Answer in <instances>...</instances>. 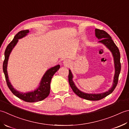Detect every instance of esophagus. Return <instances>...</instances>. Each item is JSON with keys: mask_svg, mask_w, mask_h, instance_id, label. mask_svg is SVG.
Instances as JSON below:
<instances>
[{"mask_svg": "<svg viewBox=\"0 0 129 129\" xmlns=\"http://www.w3.org/2000/svg\"><path fill=\"white\" fill-rule=\"evenodd\" d=\"M64 64L65 65V66H69V65H70V61L69 60L66 59L64 61Z\"/></svg>", "mask_w": 129, "mask_h": 129, "instance_id": "obj_1", "label": "esophagus"}]
</instances>
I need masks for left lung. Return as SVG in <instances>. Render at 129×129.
<instances>
[{"label":"left lung","mask_w":129,"mask_h":129,"mask_svg":"<svg viewBox=\"0 0 129 129\" xmlns=\"http://www.w3.org/2000/svg\"><path fill=\"white\" fill-rule=\"evenodd\" d=\"M95 35L99 39H101L99 42L104 44V45L106 46L109 50H110L112 53H113L114 59V64L115 68V73L114 80L113 85L111 88L108 91L103 93V94H86L80 91L77 87L75 85L74 83H73L72 80L73 75L71 71H69V75H68V80L70 87H72L73 91L74 93L77 95L78 96L81 98L84 99L92 100V101H96L105 98L107 96L110 94L111 92L115 89L117 86V83H118L119 76L120 74V71H121V63H120V54L118 48L117 47L115 44L114 43L113 40H112L111 37L110 36L108 33L103 30L96 29H95Z\"/></svg>","instance_id":"8db88e82"}]
</instances>
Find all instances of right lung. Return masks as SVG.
Segmentation results:
<instances>
[{"label": "right lung", "instance_id": "1", "mask_svg": "<svg viewBox=\"0 0 129 129\" xmlns=\"http://www.w3.org/2000/svg\"><path fill=\"white\" fill-rule=\"evenodd\" d=\"M28 33V30H21L18 32L15 35L13 40L8 44L4 53L5 59L3 62V72L5 75V80H6L7 85L13 94L15 95L16 97L20 99L23 100V101H26V102L33 103L43 100L45 99L46 97L48 96L49 93H50V82L51 78L55 74V73L59 69L60 65H57L55 67L50 68V69H49L45 73L42 79V81H41L40 86L38 87V89L34 91L23 94L22 92H20L16 91V90L13 88L9 81L7 73V68L8 58H9L10 52L12 51L13 48L14 47L16 44L17 43L18 39L25 37Z\"/></svg>", "mask_w": 129, "mask_h": 129}]
</instances>
